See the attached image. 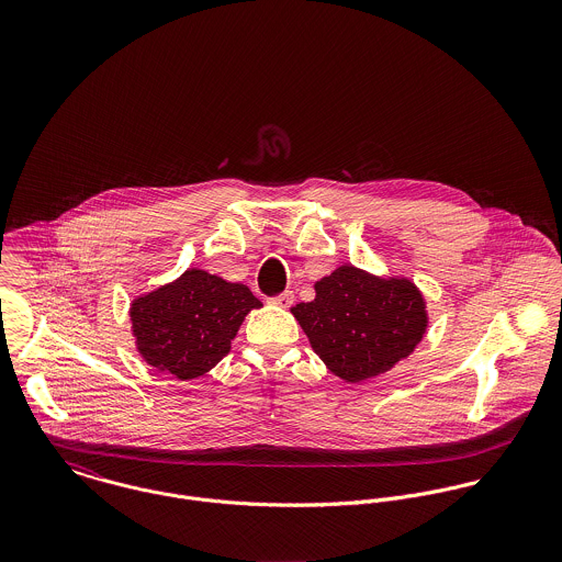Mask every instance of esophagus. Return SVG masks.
<instances>
[{"mask_svg":"<svg viewBox=\"0 0 562 562\" xmlns=\"http://www.w3.org/2000/svg\"><path fill=\"white\" fill-rule=\"evenodd\" d=\"M270 305H274V307H290L292 303H294V294L292 292H283V294H279V296H274V299H270L268 301Z\"/></svg>","mask_w":562,"mask_h":562,"instance_id":"obj_1","label":"esophagus"}]
</instances>
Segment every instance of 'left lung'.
I'll use <instances>...</instances> for the list:
<instances>
[{
  "label": "left lung",
  "instance_id": "obj_1",
  "mask_svg": "<svg viewBox=\"0 0 562 562\" xmlns=\"http://www.w3.org/2000/svg\"><path fill=\"white\" fill-rule=\"evenodd\" d=\"M314 290L312 303L290 312L324 366L344 383L390 372L426 335V299L406 277H379L344 263L316 281Z\"/></svg>",
  "mask_w": 562,
  "mask_h": 562
}]
</instances>
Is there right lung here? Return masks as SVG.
Returning a JSON list of instances; mask_svg holds the SVG:
<instances>
[{"label": "right lung", "instance_id": "1", "mask_svg": "<svg viewBox=\"0 0 562 562\" xmlns=\"http://www.w3.org/2000/svg\"><path fill=\"white\" fill-rule=\"evenodd\" d=\"M261 301L244 283L188 268L130 305L138 355L179 381L207 374L229 355L241 322Z\"/></svg>", "mask_w": 562, "mask_h": 562}]
</instances>
